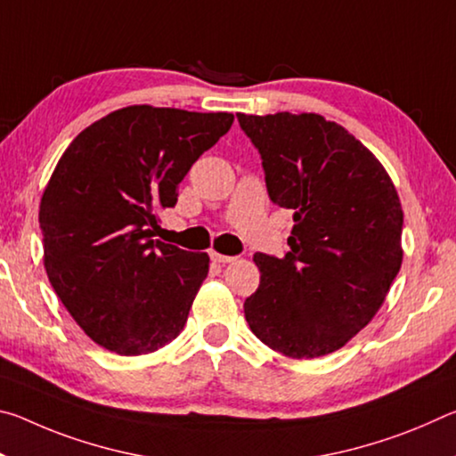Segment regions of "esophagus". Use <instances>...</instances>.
Segmentation results:
<instances>
[{
    "mask_svg": "<svg viewBox=\"0 0 456 456\" xmlns=\"http://www.w3.org/2000/svg\"><path fill=\"white\" fill-rule=\"evenodd\" d=\"M211 259L215 261V264H219V265H225V264H231V261H235V257L221 256V253H217V251H211Z\"/></svg>",
    "mask_w": 456,
    "mask_h": 456,
    "instance_id": "esophagus-1",
    "label": "esophagus"
}]
</instances>
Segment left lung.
<instances>
[{"label":"left lung","mask_w":456,"mask_h":456,"mask_svg":"<svg viewBox=\"0 0 456 456\" xmlns=\"http://www.w3.org/2000/svg\"><path fill=\"white\" fill-rule=\"evenodd\" d=\"M269 199L293 211L285 257L256 253L253 334L288 358L342 348L380 310L403 265V205L380 160L320 114H237Z\"/></svg>","instance_id":"1"}]
</instances>
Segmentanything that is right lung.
<instances>
[{
  "label": "right lung",
  "instance_id": "obj_1",
  "mask_svg": "<svg viewBox=\"0 0 456 456\" xmlns=\"http://www.w3.org/2000/svg\"><path fill=\"white\" fill-rule=\"evenodd\" d=\"M231 125L229 112L126 106L84 128L60 157L40 203L44 267L102 348L141 356L179 336L209 256L152 239L151 227Z\"/></svg>",
  "mask_w": 456,
  "mask_h": 456
}]
</instances>
